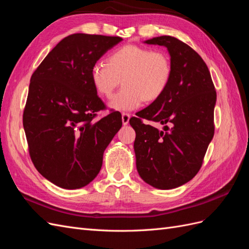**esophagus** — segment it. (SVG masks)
I'll return each mask as SVG.
<instances>
[{"mask_svg":"<svg viewBox=\"0 0 249 249\" xmlns=\"http://www.w3.org/2000/svg\"><path fill=\"white\" fill-rule=\"evenodd\" d=\"M130 114L129 113H123L122 114V119H123V124H129V120H130Z\"/></svg>","mask_w":249,"mask_h":249,"instance_id":"obj_1","label":"esophagus"}]
</instances>
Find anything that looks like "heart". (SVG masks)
Listing matches in <instances>:
<instances>
[{"instance_id": "obj_1", "label": "heart", "mask_w": 249, "mask_h": 249, "mask_svg": "<svg viewBox=\"0 0 249 249\" xmlns=\"http://www.w3.org/2000/svg\"><path fill=\"white\" fill-rule=\"evenodd\" d=\"M172 78V64L164 51L125 44L112 52L107 63L97 62L91 70V82L97 93L110 99L120 83L122 90L110 107L132 111L143 103L155 102L166 91Z\"/></svg>"}]
</instances>
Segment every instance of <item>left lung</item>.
Here are the masks:
<instances>
[{"label": "left lung", "instance_id": "1", "mask_svg": "<svg viewBox=\"0 0 249 249\" xmlns=\"http://www.w3.org/2000/svg\"><path fill=\"white\" fill-rule=\"evenodd\" d=\"M145 42L167 48L172 78L159 100L130 119L136 132L137 170L150 186L173 189L189 182L201 167L214 136L216 90L207 64L188 44L168 35ZM143 119L172 126L160 131Z\"/></svg>", "mask_w": 249, "mask_h": 249}]
</instances>
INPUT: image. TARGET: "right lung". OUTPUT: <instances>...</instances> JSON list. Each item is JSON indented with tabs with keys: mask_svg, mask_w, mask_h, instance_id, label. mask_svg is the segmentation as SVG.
Listing matches in <instances>:
<instances>
[{
	"mask_svg": "<svg viewBox=\"0 0 249 249\" xmlns=\"http://www.w3.org/2000/svg\"><path fill=\"white\" fill-rule=\"evenodd\" d=\"M123 38L76 33L66 36L30 80L22 124L30 158L50 182L64 189L88 185L100 172L103 154L122 127V114L107 107L91 82V70Z\"/></svg>",
	"mask_w": 249,
	"mask_h": 249,
	"instance_id": "add662e5",
	"label": "right lung"
}]
</instances>
